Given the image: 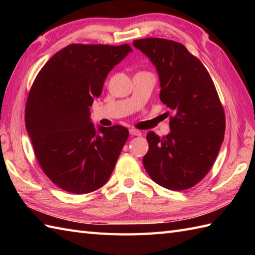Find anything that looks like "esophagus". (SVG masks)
Returning a JSON list of instances; mask_svg holds the SVG:
<instances>
[{"mask_svg":"<svg viewBox=\"0 0 255 255\" xmlns=\"http://www.w3.org/2000/svg\"><path fill=\"white\" fill-rule=\"evenodd\" d=\"M129 132H130L131 136H141V132H140L139 130H137V129H130V130H129Z\"/></svg>","mask_w":255,"mask_h":255,"instance_id":"34e87169","label":"esophagus"}]
</instances>
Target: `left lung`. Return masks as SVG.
<instances>
[{
  "mask_svg": "<svg viewBox=\"0 0 255 255\" xmlns=\"http://www.w3.org/2000/svg\"><path fill=\"white\" fill-rule=\"evenodd\" d=\"M133 46L156 68L160 100L171 112L169 134H147L144 169L159 185L184 191L202 181L217 158L226 130L224 107L207 69L185 46L163 38L133 40Z\"/></svg>",
  "mask_w": 255,
  "mask_h": 255,
  "instance_id": "8db88e82",
  "label": "left lung"
}]
</instances>
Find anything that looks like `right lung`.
Returning <instances> with one entry per match:
<instances>
[{
  "label": "right lung",
  "instance_id": "add662e5",
  "mask_svg": "<svg viewBox=\"0 0 255 255\" xmlns=\"http://www.w3.org/2000/svg\"><path fill=\"white\" fill-rule=\"evenodd\" d=\"M130 46L72 44L47 61L31 85L25 124L41 170L58 187L73 194L94 192L108 181L129 131L99 126L90 107L108 72Z\"/></svg>",
  "mask_w": 255,
  "mask_h": 255
}]
</instances>
